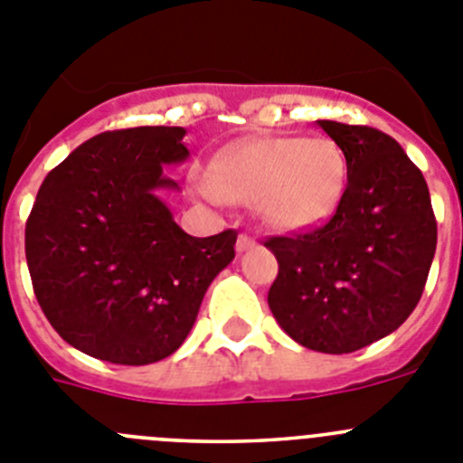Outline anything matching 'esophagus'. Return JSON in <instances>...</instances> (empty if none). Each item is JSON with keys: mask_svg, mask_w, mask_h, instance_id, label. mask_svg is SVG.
Masks as SVG:
<instances>
[{"mask_svg": "<svg viewBox=\"0 0 463 463\" xmlns=\"http://www.w3.org/2000/svg\"><path fill=\"white\" fill-rule=\"evenodd\" d=\"M253 247H256V240H253V237H249L247 232H241V235L237 237V247H235L237 253H244Z\"/></svg>", "mask_w": 463, "mask_h": 463, "instance_id": "1", "label": "esophagus"}]
</instances>
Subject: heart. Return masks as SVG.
I'll list each match as a JSON object with an SVG mask.
<instances>
[{"label":"heart","instance_id":"1","mask_svg":"<svg viewBox=\"0 0 463 463\" xmlns=\"http://www.w3.org/2000/svg\"><path fill=\"white\" fill-rule=\"evenodd\" d=\"M348 186V161L335 140L256 136L226 145L207 165L205 194L256 203L272 228L314 231L330 222Z\"/></svg>","mask_w":463,"mask_h":463}]
</instances>
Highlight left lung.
Segmentation results:
<instances>
[{
	"instance_id": "1",
	"label": "left lung",
	"mask_w": 463,
	"mask_h": 463,
	"mask_svg": "<svg viewBox=\"0 0 463 463\" xmlns=\"http://www.w3.org/2000/svg\"><path fill=\"white\" fill-rule=\"evenodd\" d=\"M316 124L344 149L348 186L325 226L265 241L279 260L268 304L290 339L341 355L413 314L436 253V219L427 182L397 140L372 127Z\"/></svg>"
}]
</instances>
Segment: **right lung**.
I'll use <instances>...</instances> for the list:
<instances>
[{"label":"right lung","instance_id":"1","mask_svg":"<svg viewBox=\"0 0 463 463\" xmlns=\"http://www.w3.org/2000/svg\"><path fill=\"white\" fill-rule=\"evenodd\" d=\"M182 127L99 133L50 170L24 228L36 299L78 351L152 364L189 336L235 231L191 237L161 201L165 165L189 159Z\"/></svg>","mask_w":463,"mask_h":463}]
</instances>
